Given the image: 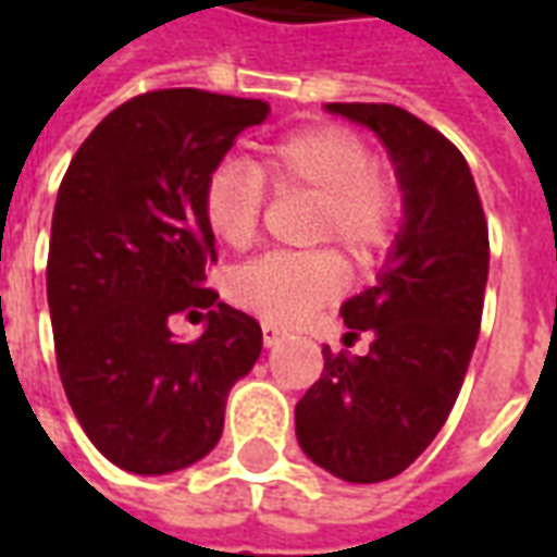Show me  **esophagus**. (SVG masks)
Returning a JSON list of instances; mask_svg holds the SVG:
<instances>
[{"label": "esophagus", "mask_w": 557, "mask_h": 557, "mask_svg": "<svg viewBox=\"0 0 557 557\" xmlns=\"http://www.w3.org/2000/svg\"><path fill=\"white\" fill-rule=\"evenodd\" d=\"M283 337H286V334H283L277 325H271V322H265V325H262V339H265L268 349H271V346H277Z\"/></svg>", "instance_id": "34e87169"}]
</instances>
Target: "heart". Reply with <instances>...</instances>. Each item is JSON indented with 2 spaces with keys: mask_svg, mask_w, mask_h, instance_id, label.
Instances as JSON below:
<instances>
[{
  "mask_svg": "<svg viewBox=\"0 0 557 557\" xmlns=\"http://www.w3.org/2000/svg\"><path fill=\"white\" fill-rule=\"evenodd\" d=\"M265 184L277 194L307 190L319 199L313 242H334L355 265H373L399 220L397 182L375 166L373 148L343 125H310L268 143L256 166L226 163L208 175L202 211L211 235L247 250L259 235ZM346 283L334 253H268L238 268L232 301L271 325H301Z\"/></svg>",
  "mask_w": 557,
  "mask_h": 557,
  "instance_id": "b5f03b06",
  "label": "heart"
}]
</instances>
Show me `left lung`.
<instances>
[{
  "label": "left lung",
  "mask_w": 557,
  "mask_h": 557,
  "mask_svg": "<svg viewBox=\"0 0 557 557\" xmlns=\"http://www.w3.org/2000/svg\"><path fill=\"white\" fill-rule=\"evenodd\" d=\"M367 125L397 166L406 220L379 283L343 304L351 358L322 349L325 370L295 406V432L315 466L349 483L397 478L454 409L480 334L490 230L462 151L394 103H327Z\"/></svg>",
  "instance_id": "left-lung-1"
}]
</instances>
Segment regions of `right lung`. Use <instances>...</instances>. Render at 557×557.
Listing matches in <instances>:
<instances>
[{"label":"right lung","instance_id":"add662e5","mask_svg":"<svg viewBox=\"0 0 557 557\" xmlns=\"http://www.w3.org/2000/svg\"><path fill=\"white\" fill-rule=\"evenodd\" d=\"M265 115L253 98L146 91L91 131L62 178L47 256L59 379L91 444L131 474L202 459L262 351L253 315L206 289L218 253L202 194ZM178 312L207 315L202 338L171 337Z\"/></svg>","mask_w":557,"mask_h":557}]
</instances>
